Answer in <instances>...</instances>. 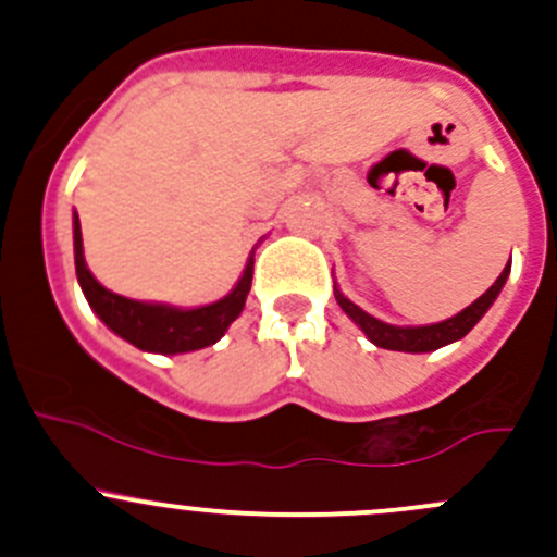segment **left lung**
<instances>
[{"instance_id":"8db88e82","label":"left lung","mask_w":557,"mask_h":557,"mask_svg":"<svg viewBox=\"0 0 557 557\" xmlns=\"http://www.w3.org/2000/svg\"><path fill=\"white\" fill-rule=\"evenodd\" d=\"M509 267H512V263H507V267H504V272L498 274L496 283H493L491 288H487L485 294L474 301V305H469L466 310L453 314V318L442 320V323H431V325H407V329H401V325L383 323V320H377V318H372L369 312H363L358 305H352L347 296H342L339 288H334V296H336V301H339L342 310L347 312V318H350L352 323H356L358 329L369 336V342H374V345L383 347V350L431 352V350H440V347L450 345V342H455V339H463V336L469 334L476 323H480L482 314L491 310V305L496 301V296L502 294L504 283H507V277H509Z\"/></svg>"}]
</instances>
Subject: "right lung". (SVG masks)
<instances>
[{"label": "right lung", "mask_w": 557, "mask_h": 557, "mask_svg": "<svg viewBox=\"0 0 557 557\" xmlns=\"http://www.w3.org/2000/svg\"><path fill=\"white\" fill-rule=\"evenodd\" d=\"M72 228H75V269L77 283H81L83 294H86L91 310L102 318V323L110 331H115L121 339L132 342L134 347L148 352H190L201 350L207 345H215L228 325L239 318L243 312L247 294H250L252 283V256L247 258V267L234 285L228 296L221 301L207 307H196V310H180L170 305H148V301H134L126 296H117L107 290L86 267L83 258V234H81V218H72Z\"/></svg>", "instance_id": "right-lung-1"}]
</instances>
